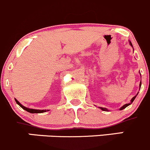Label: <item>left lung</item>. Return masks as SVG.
<instances>
[{
	"mask_svg": "<svg viewBox=\"0 0 150 150\" xmlns=\"http://www.w3.org/2000/svg\"><path fill=\"white\" fill-rule=\"evenodd\" d=\"M129 42H130V46H131V47H133V45H132L131 42H130V41H129ZM141 85H142V82H140V84H139V87H141ZM137 95H138V94H137ZM137 95H136V96H135L134 97H133V98H132L131 100H130V103H126V104L124 105V106H122V107H121L120 109V110H122V109H125V108L127 107V106H128L129 105H130V104H131V103H133V100H135V98H136V96H137ZM100 109H101V110H103V111H105V112H106V111H108V109H106V108L100 107Z\"/></svg>",
	"mask_w": 150,
	"mask_h": 150,
	"instance_id": "left-lung-1",
	"label": "left lung"
}]
</instances>
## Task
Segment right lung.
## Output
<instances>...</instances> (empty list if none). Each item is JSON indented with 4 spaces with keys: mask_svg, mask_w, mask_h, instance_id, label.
Segmentation results:
<instances>
[{
    "mask_svg": "<svg viewBox=\"0 0 150 150\" xmlns=\"http://www.w3.org/2000/svg\"><path fill=\"white\" fill-rule=\"evenodd\" d=\"M15 101L16 103H17V104L19 105V106H20L21 108H23V109L25 111H27V112H30V113H32V114H34V113H43V112H47V110H40V109H29V108H27L25 107V106H23V105L21 104V103H20V102L18 101V100H17V99H15ZM49 111V110H47Z\"/></svg>",
    "mask_w": 150,
    "mask_h": 150,
    "instance_id": "right-lung-1",
    "label": "right lung"
}]
</instances>
